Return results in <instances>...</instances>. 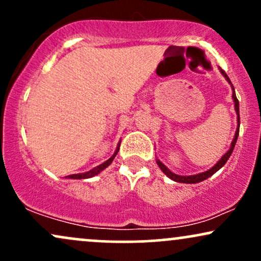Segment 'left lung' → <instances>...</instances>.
Masks as SVG:
<instances>
[{"label": "left lung", "instance_id": "left-lung-1", "mask_svg": "<svg viewBox=\"0 0 261 261\" xmlns=\"http://www.w3.org/2000/svg\"><path fill=\"white\" fill-rule=\"evenodd\" d=\"M220 72L222 73V76L226 79L227 82L229 83L230 87H232V99L233 101H234V110H236V114H237V130H236V134H234V137H233L232 140V143H230V147L228 151L224 153L222 157H221V160H218V162L216 164H215L212 168H210L208 170H206V172H202V173H199V174H194V175H179V174H175V173H173L172 170L167 168V166H164L162 162L158 160H155V162H157L158 167H160L162 172L164 173L167 176H168L169 179H172V180L174 181H178V182H185V184H196V182H200L202 180H206V179L210 178L211 175H214L215 173L217 172V170H220L222 167L226 164V162L228 161V158L230 157V154H232L233 152V148H234L236 146V142H237V139H238V135H239V124H241V119H239V101L238 99H237L236 97V91H234V87H233L232 83H230V80L228 79V76H227L226 72H224L223 70H221L220 68Z\"/></svg>", "mask_w": 261, "mask_h": 261}]
</instances>
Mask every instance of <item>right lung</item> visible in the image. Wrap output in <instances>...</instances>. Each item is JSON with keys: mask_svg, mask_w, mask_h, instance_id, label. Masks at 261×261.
Here are the masks:
<instances>
[{"mask_svg": "<svg viewBox=\"0 0 261 261\" xmlns=\"http://www.w3.org/2000/svg\"><path fill=\"white\" fill-rule=\"evenodd\" d=\"M120 142H121V141H120ZM120 142H119L118 146H116V149H115V152H114V154L109 158V160L104 162V163H101V164H99V166L94 167V168L88 170V172L77 173V174H71V175L66 176V178H67V179H88V178H92V176H94V175H98L101 172V170H104L107 168V167H109L110 164H112V162L114 161V158H115V155L118 154L119 148H120Z\"/></svg>", "mask_w": 261, "mask_h": 261, "instance_id": "1", "label": "right lung"}]
</instances>
